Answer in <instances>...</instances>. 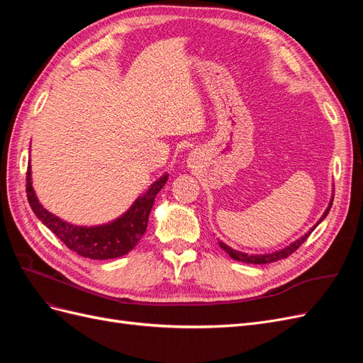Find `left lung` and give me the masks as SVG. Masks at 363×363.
Masks as SVG:
<instances>
[{"mask_svg": "<svg viewBox=\"0 0 363 363\" xmlns=\"http://www.w3.org/2000/svg\"><path fill=\"white\" fill-rule=\"evenodd\" d=\"M332 203H333V196L330 199V203H328V206H327V208L324 211L323 216H321L320 219H318L316 224H315L313 227H311V228H309V232H306L303 236H300L298 239H295L294 242H291L289 245L283 247V248H280V250L272 251V252H265V255H248V252L238 251V250L232 248V247L227 245V244H224L223 240H219V239H218V244H219V247H221L225 252H228V256H230V257H233L235 260L244 262V263H255V265H260V263H271V262L281 260V259H284V257H288L289 255H292V252H294L296 248H298L307 238H309V235L313 232V230L324 221V218L328 215V212H330Z\"/></svg>", "mask_w": 363, "mask_h": 363, "instance_id": "obj_1", "label": "left lung"}]
</instances>
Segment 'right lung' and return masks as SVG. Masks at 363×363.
Segmentation results:
<instances>
[{
  "label": "right lung",
  "instance_id": "right-lung-1",
  "mask_svg": "<svg viewBox=\"0 0 363 363\" xmlns=\"http://www.w3.org/2000/svg\"><path fill=\"white\" fill-rule=\"evenodd\" d=\"M168 172L150 184V188L139 195L127 211L115 218L113 221L98 225H75L63 221L59 216L51 213L43 207L33 188L31 164L27 169V199L31 211L35 212L39 221L47 225L62 242L77 255L94 260L115 259L127 255L147 232L148 216L155 204L156 195L168 182Z\"/></svg>",
  "mask_w": 363,
  "mask_h": 363
}]
</instances>
